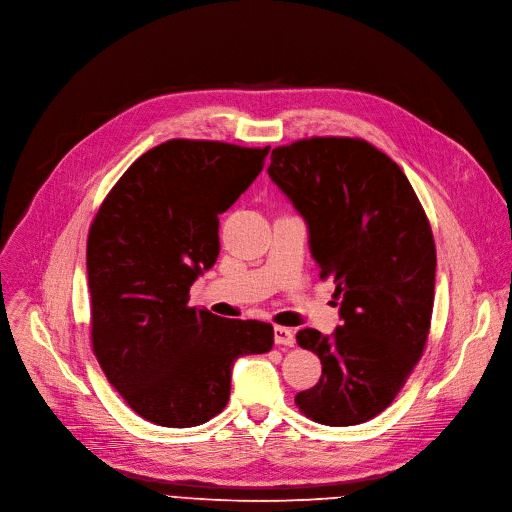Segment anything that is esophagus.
<instances>
[{"mask_svg": "<svg viewBox=\"0 0 512 512\" xmlns=\"http://www.w3.org/2000/svg\"><path fill=\"white\" fill-rule=\"evenodd\" d=\"M273 339H275V345H284V347H294V343H296L294 331L286 329V327H275Z\"/></svg>", "mask_w": 512, "mask_h": 512, "instance_id": "1", "label": "esophagus"}]
</instances>
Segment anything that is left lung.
I'll use <instances>...</instances> for the list:
<instances>
[{"label": "left lung", "mask_w": 512, "mask_h": 512, "mask_svg": "<svg viewBox=\"0 0 512 512\" xmlns=\"http://www.w3.org/2000/svg\"><path fill=\"white\" fill-rule=\"evenodd\" d=\"M267 173L304 218L343 320L333 335H296L322 363L296 404L329 427L365 423L392 404L427 343L437 267L429 220L404 171L361 138L277 147Z\"/></svg>", "instance_id": "8db88e82"}]
</instances>
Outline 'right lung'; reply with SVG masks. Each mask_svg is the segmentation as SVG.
<instances>
[{"label":"right lung","instance_id":"1","mask_svg":"<svg viewBox=\"0 0 512 512\" xmlns=\"http://www.w3.org/2000/svg\"><path fill=\"white\" fill-rule=\"evenodd\" d=\"M267 153L173 138L126 169L89 228L91 345L128 406L159 427L210 421L228 402L235 361L273 347L267 322L188 306L220 253L218 214Z\"/></svg>","mask_w":512,"mask_h":512}]
</instances>
